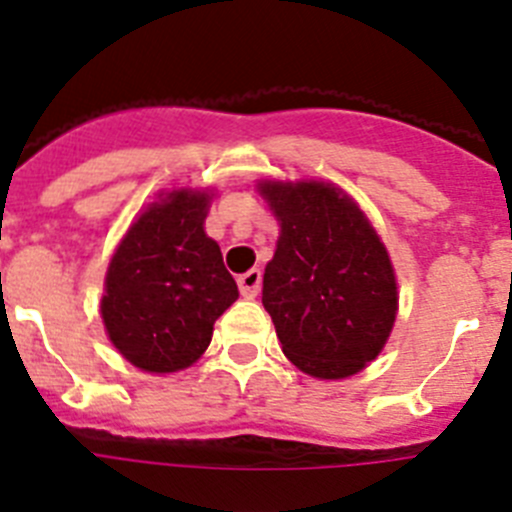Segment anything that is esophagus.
I'll list each match as a JSON object with an SVG mask.
<instances>
[{"mask_svg": "<svg viewBox=\"0 0 512 512\" xmlns=\"http://www.w3.org/2000/svg\"><path fill=\"white\" fill-rule=\"evenodd\" d=\"M239 285V293L245 298H255L257 293H260V285H262V273L257 270V267H252V270H247L245 275H239L237 280Z\"/></svg>", "mask_w": 512, "mask_h": 512, "instance_id": "1", "label": "esophagus"}]
</instances>
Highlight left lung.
I'll use <instances>...</instances> for the list:
<instances>
[{"instance_id": "obj_1", "label": "left lung", "mask_w": 512, "mask_h": 512, "mask_svg": "<svg viewBox=\"0 0 512 512\" xmlns=\"http://www.w3.org/2000/svg\"><path fill=\"white\" fill-rule=\"evenodd\" d=\"M280 227L262 306L285 357L319 380H347L385 349L398 316L390 252L362 206L331 181L262 178Z\"/></svg>"}]
</instances>
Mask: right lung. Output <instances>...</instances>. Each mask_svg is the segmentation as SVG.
Instances as JSON below:
<instances>
[{"label":"right lung","mask_w":512,"mask_h":512,"mask_svg":"<svg viewBox=\"0 0 512 512\" xmlns=\"http://www.w3.org/2000/svg\"><path fill=\"white\" fill-rule=\"evenodd\" d=\"M214 196V188H163L109 257L101 321L137 370L170 375L191 367L216 319L237 301L222 250L204 229Z\"/></svg>","instance_id":"obj_1"}]
</instances>
